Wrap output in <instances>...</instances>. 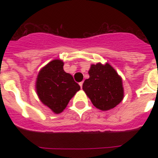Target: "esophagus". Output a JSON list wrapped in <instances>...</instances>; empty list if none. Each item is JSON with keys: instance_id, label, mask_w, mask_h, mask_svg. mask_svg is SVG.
<instances>
[{"instance_id": "1", "label": "esophagus", "mask_w": 158, "mask_h": 158, "mask_svg": "<svg viewBox=\"0 0 158 158\" xmlns=\"http://www.w3.org/2000/svg\"><path fill=\"white\" fill-rule=\"evenodd\" d=\"M83 84H84V82L82 81V82H80V83H79V85H80V88H83Z\"/></svg>"}]
</instances>
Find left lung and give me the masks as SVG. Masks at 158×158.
<instances>
[{"mask_svg": "<svg viewBox=\"0 0 158 158\" xmlns=\"http://www.w3.org/2000/svg\"><path fill=\"white\" fill-rule=\"evenodd\" d=\"M89 74V79H85L83 89L97 108L110 110L122 101V79L110 64H92Z\"/></svg>", "mask_w": 158, "mask_h": 158, "instance_id": "8db88e82", "label": "left lung"}]
</instances>
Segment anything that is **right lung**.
Masks as SVG:
<instances>
[{
	"label": "right lung",
	"mask_w": 158,
	"mask_h": 158,
	"mask_svg": "<svg viewBox=\"0 0 158 158\" xmlns=\"http://www.w3.org/2000/svg\"><path fill=\"white\" fill-rule=\"evenodd\" d=\"M63 65L60 60L49 62L41 69L36 82L42 102L56 114L66 107L72 97L80 89L71 74L64 71Z\"/></svg>",
	"instance_id": "1"
}]
</instances>
